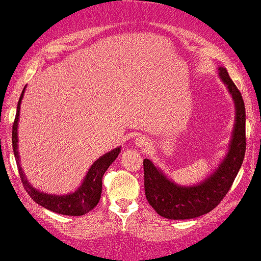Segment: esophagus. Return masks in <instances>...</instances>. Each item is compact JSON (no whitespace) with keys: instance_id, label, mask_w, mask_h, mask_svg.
Masks as SVG:
<instances>
[{"instance_id":"esophagus-1","label":"esophagus","mask_w":261,"mask_h":261,"mask_svg":"<svg viewBox=\"0 0 261 261\" xmlns=\"http://www.w3.org/2000/svg\"><path fill=\"white\" fill-rule=\"evenodd\" d=\"M135 143H136V146L140 147V148H143V147H146L147 144H148L144 137H137V139L135 140Z\"/></svg>"}]
</instances>
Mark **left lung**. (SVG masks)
Masks as SVG:
<instances>
[{
  "mask_svg": "<svg viewBox=\"0 0 261 261\" xmlns=\"http://www.w3.org/2000/svg\"><path fill=\"white\" fill-rule=\"evenodd\" d=\"M219 75L236 107V120L230 142V149L224 161L210 176L196 186H178L169 180L149 159L143 161L144 192L152 208L159 215L171 220L198 218L212 212L225 198L246 154V108L240 90L231 80L225 68H219Z\"/></svg>",
  "mask_w": 261,
  "mask_h": 261,
  "instance_id": "left-lung-1",
  "label": "left lung"
}]
</instances>
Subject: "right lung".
<instances>
[{"label":"right lung","instance_id":"obj_1","mask_svg":"<svg viewBox=\"0 0 261 261\" xmlns=\"http://www.w3.org/2000/svg\"><path fill=\"white\" fill-rule=\"evenodd\" d=\"M24 90L21 91L20 98L18 100L17 114H15L13 122V130H12V146H13L15 162H17L20 180L23 182L25 191L37 204H40L43 208L51 210V212L70 216H80L87 214L99 202L100 194H102V177L107 171V169L109 168V165L117 159L119 153H120V147L114 148L111 152L103 154L99 159H97L90 168V170L87 171V175L85 176L81 186L74 193L65 194V196H56V194H47L35 190L29 184V181L27 180V177H25L23 169H21L19 164V154H18L17 128L18 121H19L20 103L24 96Z\"/></svg>","mask_w":261,"mask_h":261}]
</instances>
